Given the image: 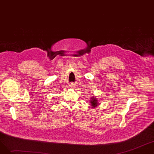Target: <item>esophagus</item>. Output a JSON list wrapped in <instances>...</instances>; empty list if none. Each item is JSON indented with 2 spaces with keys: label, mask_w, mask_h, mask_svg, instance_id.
Listing matches in <instances>:
<instances>
[{
  "label": "esophagus",
  "mask_w": 154,
  "mask_h": 154,
  "mask_svg": "<svg viewBox=\"0 0 154 154\" xmlns=\"http://www.w3.org/2000/svg\"><path fill=\"white\" fill-rule=\"evenodd\" d=\"M69 87L71 88H74L75 87V85H74V84H70V85H69Z\"/></svg>",
  "instance_id": "34e87169"
}]
</instances>
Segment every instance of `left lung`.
Wrapping results in <instances>:
<instances>
[{
  "mask_svg": "<svg viewBox=\"0 0 154 154\" xmlns=\"http://www.w3.org/2000/svg\"><path fill=\"white\" fill-rule=\"evenodd\" d=\"M90 102H91V106L92 108L97 107V106L99 105V102L97 100V99L95 97V95H93L92 97H91V100Z\"/></svg>",
  "mask_w": 154,
  "mask_h": 154,
  "instance_id": "1",
  "label": "left lung"
}]
</instances>
